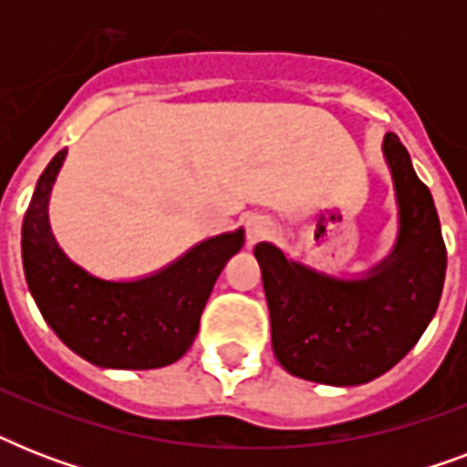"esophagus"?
<instances>
[{
    "mask_svg": "<svg viewBox=\"0 0 467 467\" xmlns=\"http://www.w3.org/2000/svg\"><path fill=\"white\" fill-rule=\"evenodd\" d=\"M244 230H247V244H256L264 237H269L271 223L264 215H249L247 223H244Z\"/></svg>",
    "mask_w": 467,
    "mask_h": 467,
    "instance_id": "esophagus-1",
    "label": "esophagus"
}]
</instances>
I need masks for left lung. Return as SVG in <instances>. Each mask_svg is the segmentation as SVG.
I'll return each instance as SVG.
<instances>
[{
    "label": "left lung",
    "mask_w": 467,
    "mask_h": 467,
    "mask_svg": "<svg viewBox=\"0 0 467 467\" xmlns=\"http://www.w3.org/2000/svg\"><path fill=\"white\" fill-rule=\"evenodd\" d=\"M395 182L400 234L366 278H337L259 242L271 344L288 373L322 385H361L390 370L434 317L446 278V244L434 198L395 133L383 140Z\"/></svg>",
    "instance_id": "1"
}]
</instances>
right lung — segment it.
I'll return each instance as SVG.
<instances>
[{
    "label": "right lung",
    "instance_id": "obj_1",
    "mask_svg": "<svg viewBox=\"0 0 467 467\" xmlns=\"http://www.w3.org/2000/svg\"><path fill=\"white\" fill-rule=\"evenodd\" d=\"M67 150L40 174L21 227L26 284L40 315L75 354L101 368H161L179 361L198 332L215 278L244 244V233L201 242L140 281H104L57 247L47 201Z\"/></svg>",
    "mask_w": 467,
    "mask_h": 467
}]
</instances>
